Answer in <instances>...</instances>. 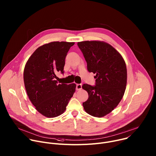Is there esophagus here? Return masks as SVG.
<instances>
[{"instance_id": "esophagus-1", "label": "esophagus", "mask_w": 156, "mask_h": 156, "mask_svg": "<svg viewBox=\"0 0 156 156\" xmlns=\"http://www.w3.org/2000/svg\"><path fill=\"white\" fill-rule=\"evenodd\" d=\"M82 89V84H77L76 86V90L77 91H80Z\"/></svg>"}]
</instances>
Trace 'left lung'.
<instances>
[{
	"label": "left lung",
	"instance_id": "8db88e82",
	"mask_svg": "<svg viewBox=\"0 0 156 156\" xmlns=\"http://www.w3.org/2000/svg\"><path fill=\"white\" fill-rule=\"evenodd\" d=\"M87 62V69L96 74V85L82 86L88 93L83 103L86 112L93 117H102L118 105L126 89L127 71L121 54L109 44L99 41L78 42Z\"/></svg>",
	"mask_w": 156,
	"mask_h": 156
}]
</instances>
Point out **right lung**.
Segmentation results:
<instances>
[{
	"label": "right lung",
	"mask_w": 156,
	"mask_h": 156,
	"mask_svg": "<svg viewBox=\"0 0 156 156\" xmlns=\"http://www.w3.org/2000/svg\"><path fill=\"white\" fill-rule=\"evenodd\" d=\"M75 42H51L39 47L28 60L23 79L28 96L36 109L48 118L66 110L76 85L59 84L55 73H63L65 57Z\"/></svg>",
	"instance_id": "1"
}]
</instances>
